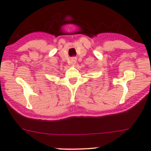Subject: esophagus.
Masks as SVG:
<instances>
[{"label":"esophagus","mask_w":151,"mask_h":151,"mask_svg":"<svg viewBox=\"0 0 151 151\" xmlns=\"http://www.w3.org/2000/svg\"><path fill=\"white\" fill-rule=\"evenodd\" d=\"M76 62V58H73L70 60V64L71 65H75Z\"/></svg>","instance_id":"34e87169"}]
</instances>
